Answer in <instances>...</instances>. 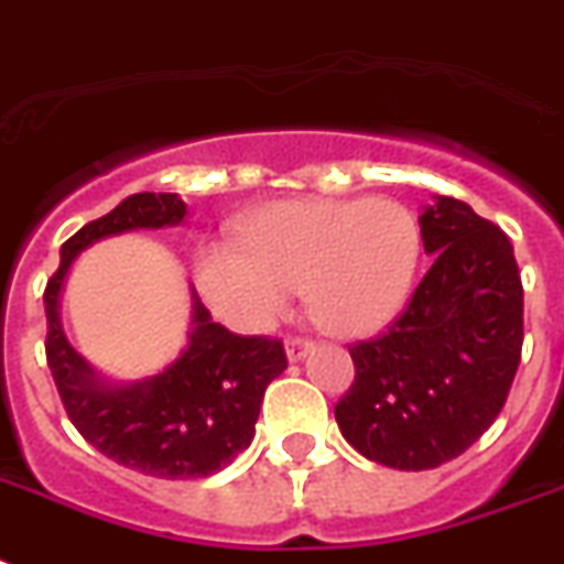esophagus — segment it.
<instances>
[{
  "instance_id": "1",
  "label": "esophagus",
  "mask_w": 564,
  "mask_h": 564,
  "mask_svg": "<svg viewBox=\"0 0 564 564\" xmlns=\"http://www.w3.org/2000/svg\"><path fill=\"white\" fill-rule=\"evenodd\" d=\"M313 350V341L304 336H290L286 338V356H290V361H297L304 359L306 354Z\"/></svg>"
}]
</instances>
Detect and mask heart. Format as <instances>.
<instances>
[{
    "instance_id": "heart-1",
    "label": "heart",
    "mask_w": 564,
    "mask_h": 564,
    "mask_svg": "<svg viewBox=\"0 0 564 564\" xmlns=\"http://www.w3.org/2000/svg\"><path fill=\"white\" fill-rule=\"evenodd\" d=\"M420 263V226L397 203L286 199L254 210L240 242H208L196 281L219 315L246 329L278 322L304 286L336 336H370L402 313Z\"/></svg>"
}]
</instances>
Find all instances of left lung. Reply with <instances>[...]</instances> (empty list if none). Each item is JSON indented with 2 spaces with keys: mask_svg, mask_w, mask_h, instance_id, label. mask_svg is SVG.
Here are the masks:
<instances>
[{
  "mask_svg": "<svg viewBox=\"0 0 564 564\" xmlns=\"http://www.w3.org/2000/svg\"><path fill=\"white\" fill-rule=\"evenodd\" d=\"M432 269L377 338L350 345L336 402L345 441L391 469H434L505 409L524 341V286L510 237L452 196L420 217Z\"/></svg>",
  "mask_w": 564,
  "mask_h": 564,
  "instance_id": "left-lung-1",
  "label": "left lung"
}]
</instances>
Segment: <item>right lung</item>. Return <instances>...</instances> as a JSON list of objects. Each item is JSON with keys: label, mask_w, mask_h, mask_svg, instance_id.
<instances>
[{"label": "right lung", "mask_w": 564, "mask_h": 564, "mask_svg": "<svg viewBox=\"0 0 564 564\" xmlns=\"http://www.w3.org/2000/svg\"><path fill=\"white\" fill-rule=\"evenodd\" d=\"M185 203L176 194H132L107 217L91 219L59 249V267L43 292L45 361L59 402L84 441L116 464L150 478L187 480L219 473L254 437L269 382L286 368L281 338L237 336L194 297V333L185 354L153 379L112 388L95 377L63 336L57 297L72 260L100 237L130 228L176 226Z\"/></svg>", "instance_id": "add662e5"}]
</instances>
